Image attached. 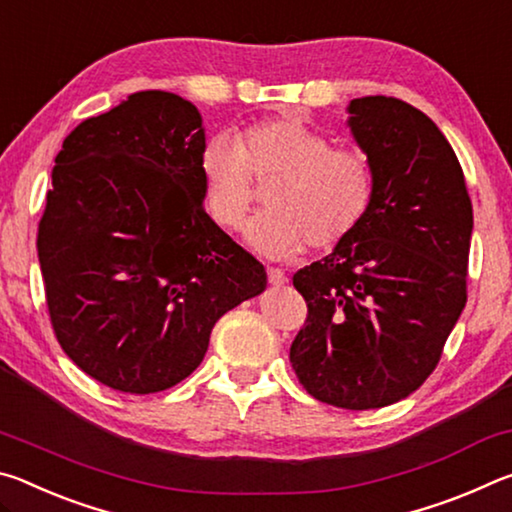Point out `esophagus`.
Returning <instances> with one entry per match:
<instances>
[{
    "label": "esophagus",
    "mask_w": 512,
    "mask_h": 512,
    "mask_svg": "<svg viewBox=\"0 0 512 512\" xmlns=\"http://www.w3.org/2000/svg\"><path fill=\"white\" fill-rule=\"evenodd\" d=\"M266 275H268V282L275 284V287H280V284L287 282V275H284L280 268H268Z\"/></svg>",
    "instance_id": "34e87169"
}]
</instances>
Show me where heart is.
I'll return each mask as SVG.
<instances>
[{
    "label": "heart",
    "instance_id": "1",
    "mask_svg": "<svg viewBox=\"0 0 512 512\" xmlns=\"http://www.w3.org/2000/svg\"><path fill=\"white\" fill-rule=\"evenodd\" d=\"M203 198L223 230H237L255 203V187L275 183L268 212L248 225L259 253L296 257L307 246L332 250L354 237L375 201V171L361 151L332 149L323 133L296 117L212 137L201 153Z\"/></svg>",
    "mask_w": 512,
    "mask_h": 512
}]
</instances>
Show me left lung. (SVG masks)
<instances>
[{"label": "left lung", "mask_w": 512, "mask_h": 512, "mask_svg": "<svg viewBox=\"0 0 512 512\" xmlns=\"http://www.w3.org/2000/svg\"><path fill=\"white\" fill-rule=\"evenodd\" d=\"M348 126L375 171L368 219L300 268L307 320L291 366L316 400L381 409L424 384L467 302L472 201L440 128L393 97L352 99Z\"/></svg>", "instance_id": "1"}]
</instances>
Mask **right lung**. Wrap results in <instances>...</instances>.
Instances as JSON below:
<instances>
[{"label":"right lung","instance_id":"obj_1","mask_svg":"<svg viewBox=\"0 0 512 512\" xmlns=\"http://www.w3.org/2000/svg\"><path fill=\"white\" fill-rule=\"evenodd\" d=\"M203 117L135 92L65 137L38 228L60 348L85 375L149 395L192 375L216 320L266 271L203 210Z\"/></svg>","mask_w":512,"mask_h":512}]
</instances>
